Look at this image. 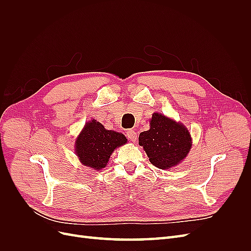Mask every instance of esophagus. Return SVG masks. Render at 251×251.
<instances>
[{
	"label": "esophagus",
	"mask_w": 251,
	"mask_h": 251,
	"mask_svg": "<svg viewBox=\"0 0 251 251\" xmlns=\"http://www.w3.org/2000/svg\"><path fill=\"white\" fill-rule=\"evenodd\" d=\"M126 136H127V138L133 142L137 140V133L135 132V130H127L126 131Z\"/></svg>",
	"instance_id": "34e87169"
}]
</instances>
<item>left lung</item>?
Returning <instances> with one entry per match:
<instances>
[{
  "label": "left lung",
  "mask_w": 251,
  "mask_h": 251,
  "mask_svg": "<svg viewBox=\"0 0 251 251\" xmlns=\"http://www.w3.org/2000/svg\"><path fill=\"white\" fill-rule=\"evenodd\" d=\"M139 146L143 147L151 164L166 170L186 157L192 148V138L183 125L154 113L150 130L139 135Z\"/></svg>",
  "instance_id": "8db88e82"
}]
</instances>
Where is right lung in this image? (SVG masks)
I'll return each mask as SVG.
<instances>
[{
	"label": "right lung",
	"instance_id": "obj_1",
	"mask_svg": "<svg viewBox=\"0 0 251 251\" xmlns=\"http://www.w3.org/2000/svg\"><path fill=\"white\" fill-rule=\"evenodd\" d=\"M126 142L124 134L105 130L96 120L88 123L76 139V155L80 162L94 170L107 165L113 151Z\"/></svg>",
	"mask_w": 251,
	"mask_h": 251
}]
</instances>
